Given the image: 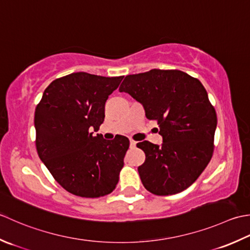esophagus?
Returning <instances> with one entry per match:
<instances>
[{"label":"esophagus","mask_w":250,"mask_h":250,"mask_svg":"<svg viewBox=\"0 0 250 250\" xmlns=\"http://www.w3.org/2000/svg\"><path fill=\"white\" fill-rule=\"evenodd\" d=\"M136 144H137V142H136L135 140H132V139L129 140V146H130V147H135V146H136Z\"/></svg>","instance_id":"obj_1"}]
</instances>
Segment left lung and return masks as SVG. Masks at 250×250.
<instances>
[{
    "label": "left lung",
    "mask_w": 250,
    "mask_h": 250,
    "mask_svg": "<svg viewBox=\"0 0 250 250\" xmlns=\"http://www.w3.org/2000/svg\"><path fill=\"white\" fill-rule=\"evenodd\" d=\"M121 93L142 104L155 120L161 146L142 141L146 161L138 167L142 185L156 195H172L189 188L205 169L213 152L217 115L197 79L179 70L153 69L127 75Z\"/></svg>",
    "instance_id": "1"
}]
</instances>
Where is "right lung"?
Wrapping results in <instances>:
<instances>
[{
    "label": "right lung",
    "instance_id": "right-lung-1",
    "mask_svg": "<svg viewBox=\"0 0 250 250\" xmlns=\"http://www.w3.org/2000/svg\"><path fill=\"white\" fill-rule=\"evenodd\" d=\"M124 76L76 72L53 81L34 113L38 154L64 190L81 197L109 194L119 182L129 140L94 136L104 105Z\"/></svg>",
    "mask_w": 250,
    "mask_h": 250
}]
</instances>
